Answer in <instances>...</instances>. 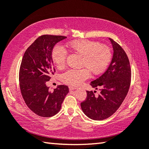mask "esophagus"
<instances>
[{
	"instance_id": "esophagus-1",
	"label": "esophagus",
	"mask_w": 149,
	"mask_h": 149,
	"mask_svg": "<svg viewBox=\"0 0 149 149\" xmlns=\"http://www.w3.org/2000/svg\"><path fill=\"white\" fill-rule=\"evenodd\" d=\"M77 89L76 87H74V86H69V89H70V91L75 90V89Z\"/></svg>"
}]
</instances>
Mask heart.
I'll use <instances>...</instances> for the list:
<instances>
[{"mask_svg": "<svg viewBox=\"0 0 149 149\" xmlns=\"http://www.w3.org/2000/svg\"><path fill=\"white\" fill-rule=\"evenodd\" d=\"M68 46L73 52L82 58L81 70H68L61 75L60 79L65 84L79 85L90 77L101 74L107 68L112 59V52L106 45L99 42L79 39L70 42ZM52 60L58 69L64 68L66 63L67 52L64 48L56 45L52 51Z\"/></svg>", "mask_w": 149, "mask_h": 149, "instance_id": "1", "label": "heart"}]
</instances>
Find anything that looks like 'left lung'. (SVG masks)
<instances>
[{
  "label": "left lung",
  "instance_id": "obj_1",
  "mask_svg": "<svg viewBox=\"0 0 149 149\" xmlns=\"http://www.w3.org/2000/svg\"><path fill=\"white\" fill-rule=\"evenodd\" d=\"M114 54L108 69L101 76L90 85L100 89L99 96L92 91H87V98L81 102V107L87 117L94 120L107 119L122 104L129 91L132 71L128 57L119 44L109 38Z\"/></svg>",
  "mask_w": 149,
  "mask_h": 149
}]
</instances>
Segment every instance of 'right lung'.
<instances>
[{
	"instance_id": "add662e5",
	"label": "right lung",
	"mask_w": 149,
	"mask_h": 149,
	"mask_svg": "<svg viewBox=\"0 0 149 149\" xmlns=\"http://www.w3.org/2000/svg\"><path fill=\"white\" fill-rule=\"evenodd\" d=\"M66 38L61 35H43L27 48L19 68L21 93L27 107L42 117H51L59 112L69 92L66 85H58L50 91L47 82L54 75L52 49L57 42Z\"/></svg>"
}]
</instances>
